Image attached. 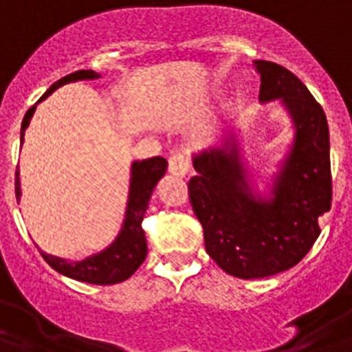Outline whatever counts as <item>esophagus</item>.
Masks as SVG:
<instances>
[{
	"label": "esophagus",
	"instance_id": "obj_1",
	"mask_svg": "<svg viewBox=\"0 0 352 352\" xmlns=\"http://www.w3.org/2000/svg\"><path fill=\"white\" fill-rule=\"evenodd\" d=\"M190 170V158L185 153H176L169 158V173L179 178H185Z\"/></svg>",
	"mask_w": 352,
	"mask_h": 352
}]
</instances>
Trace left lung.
<instances>
[{"label":"left lung","mask_w":352,"mask_h":352,"mask_svg":"<svg viewBox=\"0 0 352 352\" xmlns=\"http://www.w3.org/2000/svg\"><path fill=\"white\" fill-rule=\"evenodd\" d=\"M261 102L280 98L294 123V142L273 183L270 201L252 194L236 139L194 155L188 182L195 217L211 259L238 278H263L296 266L321 234L331 208L329 130L326 114L292 72L256 61Z\"/></svg>","instance_id":"8db88e82"}]
</instances>
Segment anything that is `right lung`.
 Returning a JSON list of instances; mask_svg holds the SVG:
<instances>
[{"mask_svg":"<svg viewBox=\"0 0 352 352\" xmlns=\"http://www.w3.org/2000/svg\"><path fill=\"white\" fill-rule=\"evenodd\" d=\"M100 74L93 70H79L74 72L70 76L63 77L58 82H54L47 91L43 93L38 102L45 100L54 89L68 82L76 80H93L98 79ZM36 102V104H38ZM36 104L30 109L21 125V144L24 139V130L30 125V120L33 118ZM19 169V167H17ZM167 160L162 157L148 158V160L133 162L132 164V176H130V192L129 203H126L125 222L121 226V231L113 243L109 245L105 250L93 254L82 261H67L61 257L51 256L40 250L45 263L54 268L61 275L74 278L79 282H88V284L96 285H111L120 284L126 280L129 276L138 272V268L146 259L148 254V245H146V236L142 231V219L148 210V203L153 194L155 186L160 182V178L166 174ZM15 197L21 199V182H19V170L15 173Z\"/></svg>","mask_w":352,"mask_h":352,"instance_id":"right-lung-1","label":"right lung"}]
</instances>
